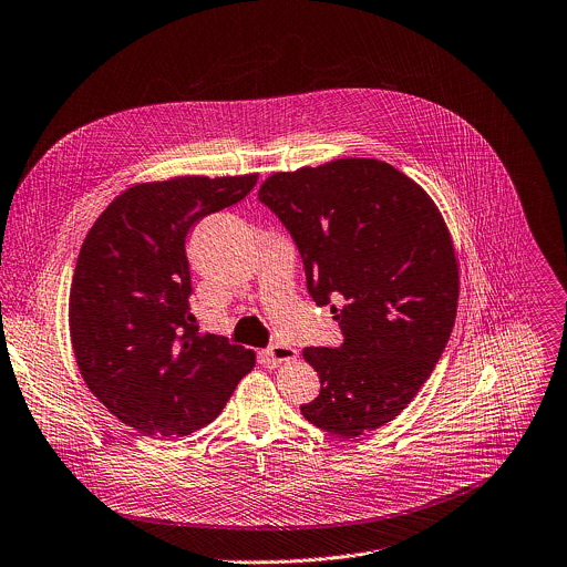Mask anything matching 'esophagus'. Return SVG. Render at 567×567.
<instances>
[{
    "instance_id": "obj_1",
    "label": "esophagus",
    "mask_w": 567,
    "mask_h": 567,
    "mask_svg": "<svg viewBox=\"0 0 567 567\" xmlns=\"http://www.w3.org/2000/svg\"><path fill=\"white\" fill-rule=\"evenodd\" d=\"M295 357H297V350L290 348V346H284V343H275V346H270V348L264 350V359H266L268 363H272V365L284 363V361H290V359H295Z\"/></svg>"
}]
</instances>
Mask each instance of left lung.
Segmentation results:
<instances>
[{
	"mask_svg": "<svg viewBox=\"0 0 567 567\" xmlns=\"http://www.w3.org/2000/svg\"><path fill=\"white\" fill-rule=\"evenodd\" d=\"M259 202L343 332L339 348L303 350L321 390L301 414L341 439L377 430L416 396L454 326L458 266L441 213L410 177L359 157L275 173Z\"/></svg>",
	"mask_w": 567,
	"mask_h": 567,
	"instance_id": "left-lung-1",
	"label": "left lung"
}]
</instances>
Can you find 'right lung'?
Returning <instances> with one entry per match:
<instances>
[{"mask_svg": "<svg viewBox=\"0 0 567 567\" xmlns=\"http://www.w3.org/2000/svg\"><path fill=\"white\" fill-rule=\"evenodd\" d=\"M255 186L257 175L140 184L82 244L69 301L75 359L91 392L142 434L208 425L255 365L252 350L199 332L186 257L190 228Z\"/></svg>", "mask_w": 567, "mask_h": 567, "instance_id": "add662e5", "label": "right lung"}]
</instances>
